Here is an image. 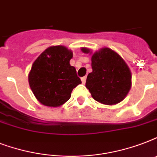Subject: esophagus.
I'll list each match as a JSON object with an SVG mask.
<instances>
[{"label":"esophagus","mask_w":157,"mask_h":157,"mask_svg":"<svg viewBox=\"0 0 157 157\" xmlns=\"http://www.w3.org/2000/svg\"><path fill=\"white\" fill-rule=\"evenodd\" d=\"M81 81H82V84H86V76H83V77H81Z\"/></svg>","instance_id":"1"}]
</instances>
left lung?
Listing matches in <instances>:
<instances>
[{"label": "left lung", "mask_w": 157, "mask_h": 157, "mask_svg": "<svg viewBox=\"0 0 157 157\" xmlns=\"http://www.w3.org/2000/svg\"><path fill=\"white\" fill-rule=\"evenodd\" d=\"M82 52L90 50L82 48ZM93 71L89 73L86 86L96 101L113 105L121 102L131 87V72L119 54L109 48L95 52L91 58Z\"/></svg>", "instance_id": "8db88e82"}]
</instances>
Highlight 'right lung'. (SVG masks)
Segmentation results:
<instances>
[{"label": "right lung", "instance_id": "obj_1", "mask_svg": "<svg viewBox=\"0 0 157 157\" xmlns=\"http://www.w3.org/2000/svg\"><path fill=\"white\" fill-rule=\"evenodd\" d=\"M72 52L62 45L51 46L33 63L28 81L31 90L40 103L59 107L71 97L75 87L81 83L76 68L69 62Z\"/></svg>", "mask_w": 157, "mask_h": 157}]
</instances>
